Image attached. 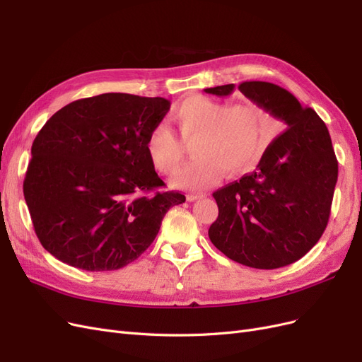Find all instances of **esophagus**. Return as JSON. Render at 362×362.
Instances as JSON below:
<instances>
[{
  "mask_svg": "<svg viewBox=\"0 0 362 362\" xmlns=\"http://www.w3.org/2000/svg\"><path fill=\"white\" fill-rule=\"evenodd\" d=\"M204 193H189L187 194V201H190V202H193V201H196V199H199V198H204Z\"/></svg>",
  "mask_w": 362,
  "mask_h": 362,
  "instance_id": "esophagus-1",
  "label": "esophagus"
}]
</instances>
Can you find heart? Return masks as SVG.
Segmentation results:
<instances>
[{"instance_id":"b5f03b06","label":"heart","mask_w":362,"mask_h":362,"mask_svg":"<svg viewBox=\"0 0 362 362\" xmlns=\"http://www.w3.org/2000/svg\"><path fill=\"white\" fill-rule=\"evenodd\" d=\"M182 141L193 144L196 157L172 180L178 189L201 190L221 177L249 172L264 154L273 137L272 115L257 103L229 104L205 95H192L172 112ZM146 152L156 169L170 175L184 158V146L164 124L152 127Z\"/></svg>"}]
</instances>
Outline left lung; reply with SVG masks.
<instances>
[{
    "label": "left lung",
    "instance_id": "left-lung-1",
    "mask_svg": "<svg viewBox=\"0 0 362 362\" xmlns=\"http://www.w3.org/2000/svg\"><path fill=\"white\" fill-rule=\"evenodd\" d=\"M234 84L205 89L228 96ZM286 128L272 140L257 170L213 193L218 206L211 243L240 264L278 269L300 259L329 221L338 161L329 131L313 108L266 81L238 86Z\"/></svg>",
    "mask_w": 362,
    "mask_h": 362
}]
</instances>
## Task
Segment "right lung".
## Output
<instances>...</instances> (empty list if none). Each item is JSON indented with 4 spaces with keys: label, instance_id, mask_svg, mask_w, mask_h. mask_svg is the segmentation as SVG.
I'll list each match as a JSON object with an SVG mask.
<instances>
[{
    "label": "right lung",
    "instance_id": "obj_1",
    "mask_svg": "<svg viewBox=\"0 0 362 362\" xmlns=\"http://www.w3.org/2000/svg\"><path fill=\"white\" fill-rule=\"evenodd\" d=\"M170 108L164 98L103 93L54 113L31 146L24 196L42 246L66 264L117 270L154 242L164 214L182 204L146 152Z\"/></svg>",
    "mask_w": 362,
    "mask_h": 362
}]
</instances>
